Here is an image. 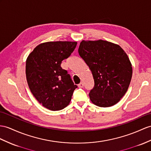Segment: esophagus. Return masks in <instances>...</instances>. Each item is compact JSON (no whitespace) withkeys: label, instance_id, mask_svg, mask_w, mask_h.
<instances>
[{"label":"esophagus","instance_id":"obj_1","mask_svg":"<svg viewBox=\"0 0 151 151\" xmlns=\"http://www.w3.org/2000/svg\"><path fill=\"white\" fill-rule=\"evenodd\" d=\"M83 86H84V84H83V83H80L79 84H78V87L79 88H83Z\"/></svg>","mask_w":151,"mask_h":151}]
</instances>
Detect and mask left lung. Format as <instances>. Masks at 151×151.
I'll return each instance as SVG.
<instances>
[{
    "instance_id": "1",
    "label": "left lung",
    "mask_w": 151,
    "mask_h": 151,
    "mask_svg": "<svg viewBox=\"0 0 151 151\" xmlns=\"http://www.w3.org/2000/svg\"><path fill=\"white\" fill-rule=\"evenodd\" d=\"M78 52L93 77L95 85L89 93L90 101L99 107L116 104L127 91L133 74L126 52L117 44L99 40H83Z\"/></svg>"
}]
</instances>
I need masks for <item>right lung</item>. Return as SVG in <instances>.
<instances>
[{
	"instance_id": "right-lung-1",
	"label": "right lung",
	"mask_w": 151,
	"mask_h": 151,
	"mask_svg": "<svg viewBox=\"0 0 151 151\" xmlns=\"http://www.w3.org/2000/svg\"><path fill=\"white\" fill-rule=\"evenodd\" d=\"M77 45V42H49L40 44L29 54L25 74L29 89L40 104L52 111L65 108L71 101L73 84L61 67Z\"/></svg>"
}]
</instances>
